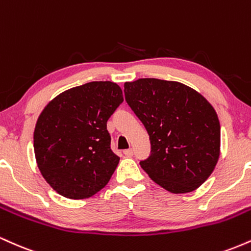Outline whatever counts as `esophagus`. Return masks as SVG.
<instances>
[{
    "label": "esophagus",
    "mask_w": 251,
    "mask_h": 251,
    "mask_svg": "<svg viewBox=\"0 0 251 251\" xmlns=\"http://www.w3.org/2000/svg\"><path fill=\"white\" fill-rule=\"evenodd\" d=\"M124 154H125L126 157H132V155H133V150L132 149L125 150V151H124Z\"/></svg>",
    "instance_id": "1"
}]
</instances>
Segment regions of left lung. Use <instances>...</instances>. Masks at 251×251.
Listing matches in <instances>:
<instances>
[{
  "instance_id": "obj_1",
  "label": "left lung",
  "mask_w": 251,
  "mask_h": 251,
  "mask_svg": "<svg viewBox=\"0 0 251 251\" xmlns=\"http://www.w3.org/2000/svg\"><path fill=\"white\" fill-rule=\"evenodd\" d=\"M125 99L150 135L151 154L140 162L154 183L172 194L200 188L221 152V126L211 103L178 81L125 82Z\"/></svg>"
}]
</instances>
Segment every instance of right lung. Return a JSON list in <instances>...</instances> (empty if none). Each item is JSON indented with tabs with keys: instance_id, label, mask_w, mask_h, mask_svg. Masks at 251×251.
<instances>
[{
	"instance_id": "right-lung-1",
	"label": "right lung",
	"mask_w": 251,
	"mask_h": 251,
	"mask_svg": "<svg viewBox=\"0 0 251 251\" xmlns=\"http://www.w3.org/2000/svg\"><path fill=\"white\" fill-rule=\"evenodd\" d=\"M124 101L116 82L92 81L51 99L36 120L34 153L59 195L85 200L105 188L120 158L111 150L107 120Z\"/></svg>"
}]
</instances>
